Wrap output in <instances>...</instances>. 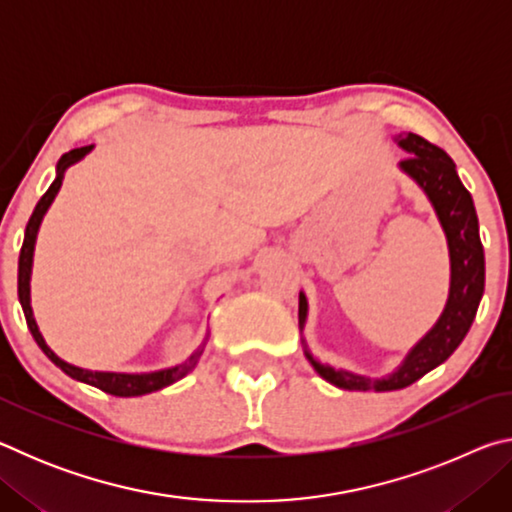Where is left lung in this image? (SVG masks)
Listing matches in <instances>:
<instances>
[{
	"instance_id": "left-lung-1",
	"label": "left lung",
	"mask_w": 512,
	"mask_h": 512,
	"mask_svg": "<svg viewBox=\"0 0 512 512\" xmlns=\"http://www.w3.org/2000/svg\"><path fill=\"white\" fill-rule=\"evenodd\" d=\"M409 158L397 164L404 176H409L415 185L427 196L440 228L445 232L447 253H449V293L447 302L436 323L420 341H415L409 352L404 354L393 372L381 377L361 375L345 368L329 366L318 361L311 354L305 341V325L309 314L307 296L300 291L298 298V320L302 334V350L320 377L343 391H400L411 386L413 381L427 375L440 363L452 357L454 350L461 345L465 334L470 332L472 320L479 309L485 287V257L479 237V219H476L474 201L461 178L456 173V164L449 155L429 144L424 137L415 133H400L393 137Z\"/></svg>"
}]
</instances>
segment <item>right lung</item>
<instances>
[{"mask_svg":"<svg viewBox=\"0 0 512 512\" xmlns=\"http://www.w3.org/2000/svg\"><path fill=\"white\" fill-rule=\"evenodd\" d=\"M94 149V144L90 146H81V149H72L69 153H65L63 158L58 160L56 164V178L51 187L45 192V196L40 198L36 210H33L31 219L27 223V230H24V244L20 250V262H17V296H20V305L24 309V318H27V325L31 329L33 339L40 345V350L47 354L51 359V363H56V366L69 375L76 381H83V384H90L94 388H99L103 393H110L115 397H137V395H146V393H153V391H160V388H167L171 384H176L178 379H183L185 375H189L196 368L198 359H201L203 348L207 339H210V332H205V339L203 343L198 345V348L189 354V357L178 363V366H171V368H162V370H149V372H110V370H90V368H81V366H74V363H69L65 359H60L58 354L49 348L45 336L40 334V327L36 323V318H33V307H31V273H33V250H36V241H38V232H40V225L42 219H45V214L49 212L51 203L56 201V196L60 192V187H63V178L69 167H74V164H79L85 155Z\"/></svg>","mask_w":512,"mask_h":512,"instance_id":"add662e5","label":"right lung"}]
</instances>
